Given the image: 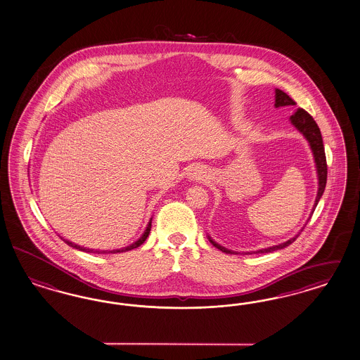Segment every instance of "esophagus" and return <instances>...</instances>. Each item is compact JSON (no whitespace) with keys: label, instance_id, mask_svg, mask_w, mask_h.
Here are the masks:
<instances>
[{"label":"esophagus","instance_id":"1","mask_svg":"<svg viewBox=\"0 0 360 360\" xmlns=\"http://www.w3.org/2000/svg\"><path fill=\"white\" fill-rule=\"evenodd\" d=\"M203 178H206V172L199 166L193 167L188 173V179H191V181H202Z\"/></svg>","mask_w":360,"mask_h":360}]
</instances>
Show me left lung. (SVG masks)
Here are the masks:
<instances>
[{"label": "left lung", "instance_id": "8db88e82", "mask_svg": "<svg viewBox=\"0 0 360 360\" xmlns=\"http://www.w3.org/2000/svg\"><path fill=\"white\" fill-rule=\"evenodd\" d=\"M286 105H295V103L292 98H289V95H286L281 89L276 88V91H274V107H276V108H280V107H286ZM289 120H290L292 125L295 127V129L300 131V133L305 137L306 140H307V142H309V146H310V149H311L313 157H314V162H316V176H318V191H316L314 206H313V210H311V212H310V218H311V215H313V212H314V210H316V205H318L319 199L323 195V191H325V187H326V155H325V148H323V141H322V134H321V131H319V128H318V125H316L314 119L302 108L297 109L295 113L290 116ZM309 219H307V221H309ZM302 229H304V227H302ZM302 229H301V231H302ZM300 233H301V232H298L292 239L286 240V241H283L281 244L272 245V247H268V248H262V250H259V251L244 252V253H245V255H253V253H269V252L280 251V250H283L285 247L290 245V244L298 238ZM207 238L208 240H210V243L221 252H226V253H236V255L239 253V252L231 251L229 248L220 245L215 240H212V238H211L210 235H207Z\"/></svg>", "mask_w": 360, "mask_h": 360}]
</instances>
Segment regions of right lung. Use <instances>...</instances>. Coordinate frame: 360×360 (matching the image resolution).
I'll return each instance as SVG.
<instances>
[{"label": "right lung", "mask_w": 360, "mask_h": 360, "mask_svg": "<svg viewBox=\"0 0 360 360\" xmlns=\"http://www.w3.org/2000/svg\"><path fill=\"white\" fill-rule=\"evenodd\" d=\"M150 229H152V218L149 220V223H148V226H146V229L143 231V233H142L141 236L139 238V239L136 240L134 243H131V245H128V247H124V248H119V250H112V251H103V250H92V248H87V247H82V245H77L75 243H72V241H70V240L65 239V238H60V239L63 240L65 243H67L70 247H72V248H75V250H79V251L88 252V253H119V252H127L131 251V250H134V248H137V247H140L142 243L146 240V238L149 236V233H150Z\"/></svg>", "instance_id": "obj_1"}]
</instances>
